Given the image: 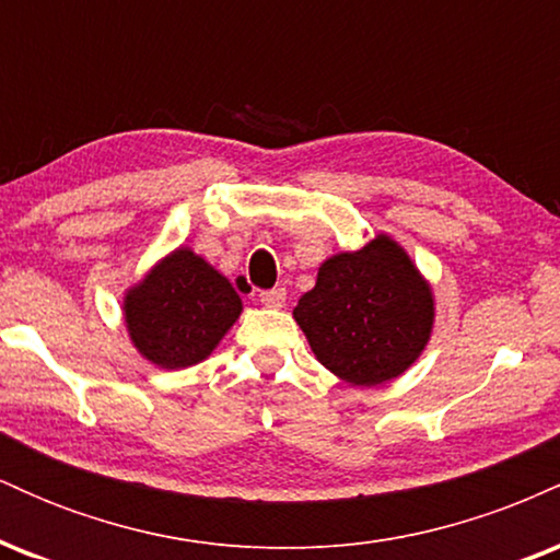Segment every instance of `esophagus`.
<instances>
[{
    "instance_id": "1",
    "label": "esophagus",
    "mask_w": 560,
    "mask_h": 560,
    "mask_svg": "<svg viewBox=\"0 0 560 560\" xmlns=\"http://www.w3.org/2000/svg\"><path fill=\"white\" fill-rule=\"evenodd\" d=\"M260 302L268 307H284L287 302V289L284 287H273V289H262L260 292Z\"/></svg>"
}]
</instances>
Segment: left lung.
Listing matches in <instances>:
<instances>
[{
	"label": "left lung",
	"mask_w": 560,
	"mask_h": 560,
	"mask_svg": "<svg viewBox=\"0 0 560 560\" xmlns=\"http://www.w3.org/2000/svg\"><path fill=\"white\" fill-rule=\"evenodd\" d=\"M313 352L358 387L400 376L427 345L434 302L408 255L389 236L334 255L294 307Z\"/></svg>",
	"instance_id": "8db88e82"
}]
</instances>
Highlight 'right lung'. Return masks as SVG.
<instances>
[{
  "mask_svg": "<svg viewBox=\"0 0 560 560\" xmlns=\"http://www.w3.org/2000/svg\"><path fill=\"white\" fill-rule=\"evenodd\" d=\"M242 313V300L191 249H176L126 294V324L141 355L186 369L213 352Z\"/></svg>",
  "mask_w": 560,
  "mask_h": 560,
  "instance_id": "obj_1",
  "label": "right lung"
}]
</instances>
